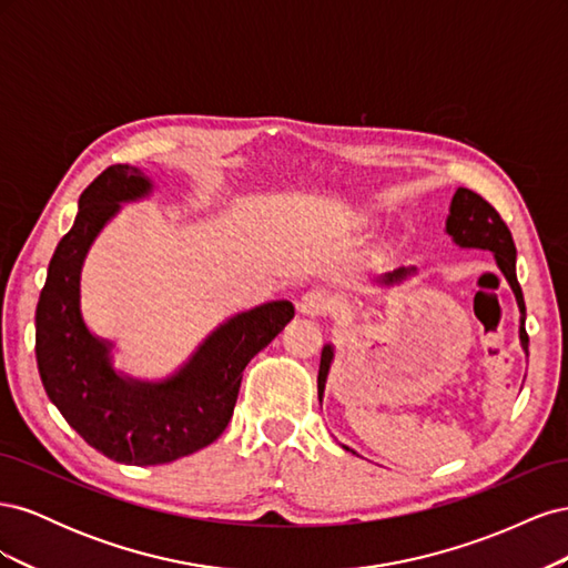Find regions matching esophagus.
I'll use <instances>...</instances> for the list:
<instances>
[{
  "mask_svg": "<svg viewBox=\"0 0 568 568\" xmlns=\"http://www.w3.org/2000/svg\"><path fill=\"white\" fill-rule=\"evenodd\" d=\"M329 296H326V291L322 288H313V291H305V294L298 298L296 303V311L301 315H307V317H315V315H324L326 311H329Z\"/></svg>",
  "mask_w": 568,
  "mask_h": 568,
  "instance_id": "1",
  "label": "esophagus"
}]
</instances>
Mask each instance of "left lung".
I'll list each match as a JSON object with an SVG mask.
<instances>
[{
  "mask_svg": "<svg viewBox=\"0 0 568 568\" xmlns=\"http://www.w3.org/2000/svg\"><path fill=\"white\" fill-rule=\"evenodd\" d=\"M445 234H448L453 239V244L459 246V248H480V251L493 253L497 267H500L507 284L514 291V298H517L519 313H521V317H519V341H521V348L528 357L526 303H524V294H521V286H519V280H517V246H514L511 232L507 230L503 217L497 215V211L486 199H480L478 194H474L471 189L459 186L455 196H453V201H450V213H448V217H445ZM415 274H417L415 265L398 267V270L382 274V277H376L374 284L376 286H395V284H403L409 277H415ZM334 357H336L334 343H324L322 357H320V374H317V398H320V403H322L326 379H329V369H332ZM343 448H346V445H343ZM346 450H351V448H346Z\"/></svg>",
  "mask_w": 568,
  "mask_h": 568,
  "instance_id": "8db88e82",
  "label": "left lung"
}]
</instances>
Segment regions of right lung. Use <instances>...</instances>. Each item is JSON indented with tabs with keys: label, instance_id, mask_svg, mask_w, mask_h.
I'll return each mask as SVG.
<instances>
[{
	"label": "right lung",
	"instance_id": "obj_1",
	"mask_svg": "<svg viewBox=\"0 0 568 568\" xmlns=\"http://www.w3.org/2000/svg\"><path fill=\"white\" fill-rule=\"evenodd\" d=\"M153 194L142 168H106L78 201V215L49 261L36 311L42 386L63 419L94 450L134 467L168 464L220 438L236 405L251 357L294 317L288 301L236 313L205 336L165 379H136L113 365V341L82 317L80 277L94 239L123 203Z\"/></svg>",
	"mask_w": 568,
	"mask_h": 568
}]
</instances>
